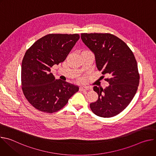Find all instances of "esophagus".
<instances>
[{"mask_svg":"<svg viewBox=\"0 0 156 156\" xmlns=\"http://www.w3.org/2000/svg\"><path fill=\"white\" fill-rule=\"evenodd\" d=\"M89 90V87H85V86H81L80 87V91H86Z\"/></svg>","mask_w":156,"mask_h":156,"instance_id":"1","label":"esophagus"}]
</instances>
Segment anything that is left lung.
<instances>
[{
    "mask_svg": "<svg viewBox=\"0 0 156 156\" xmlns=\"http://www.w3.org/2000/svg\"><path fill=\"white\" fill-rule=\"evenodd\" d=\"M81 37L94 52L98 70L109 76L105 80L110 85L104 90L94 86L99 98L90 104V108L101 117L115 116L129 105L138 90L140 73L135 55L126 44L114 34L81 33Z\"/></svg>",
    "mask_w": 156,
    "mask_h": 156,
    "instance_id": "1",
    "label": "left lung"
}]
</instances>
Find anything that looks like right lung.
Returning <instances> with one entry per match:
<instances>
[{
    "label": "right lung",
    "instance_id": "add662e5",
    "mask_svg": "<svg viewBox=\"0 0 156 156\" xmlns=\"http://www.w3.org/2000/svg\"><path fill=\"white\" fill-rule=\"evenodd\" d=\"M80 38L78 34H49L27 51L21 64V88L28 101L42 112L62 109L79 87L55 80L51 68L63 62Z\"/></svg>",
    "mask_w": 156,
    "mask_h": 156
}]
</instances>
